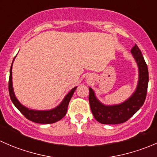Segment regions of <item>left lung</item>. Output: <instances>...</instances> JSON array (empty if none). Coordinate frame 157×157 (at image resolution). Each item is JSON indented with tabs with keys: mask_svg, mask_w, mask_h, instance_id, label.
<instances>
[{
	"mask_svg": "<svg viewBox=\"0 0 157 157\" xmlns=\"http://www.w3.org/2000/svg\"><path fill=\"white\" fill-rule=\"evenodd\" d=\"M139 71L137 88L131 97L118 105H105L98 100L92 88H89V102L93 116L101 124H117L125 122L132 117L144 103L148 86L149 74L143 55L135 44L131 50Z\"/></svg>",
	"mask_w": 157,
	"mask_h": 157,
	"instance_id": "obj_1",
	"label": "left lung"
}]
</instances>
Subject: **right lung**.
<instances>
[{
    "instance_id": "right-lung-1",
    "label": "right lung",
    "mask_w": 157,
    "mask_h": 157,
    "mask_svg": "<svg viewBox=\"0 0 157 157\" xmlns=\"http://www.w3.org/2000/svg\"><path fill=\"white\" fill-rule=\"evenodd\" d=\"M14 61V59H13ZM12 62V65H13ZM12 65L10 70V77H9V93H10V97L12 100L13 103L14 104L17 109L26 117L27 119L33 121L36 123H39V124H52L56 121H58L61 118H64V115H66L67 111V107L70 100L74 94V91L77 89V86L73 88L71 91L66 95L64 99H63L62 102L59 105L55 107V109H51V110H33V109H29L24 105H22L17 99L16 98L15 94L13 92V88L12 83Z\"/></svg>"
}]
</instances>
